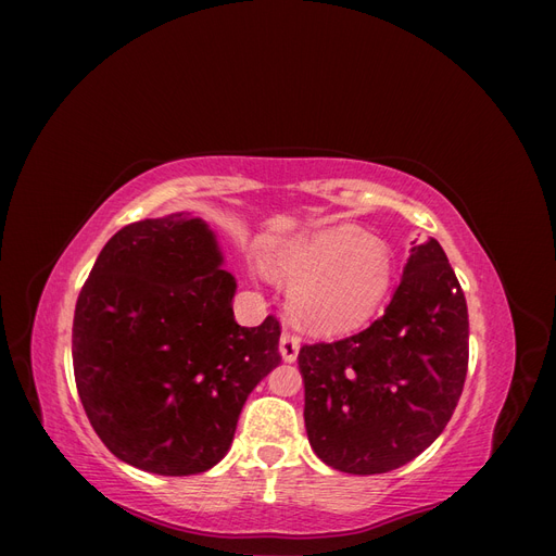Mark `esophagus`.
<instances>
[{
  "instance_id": "obj_1",
  "label": "esophagus",
  "mask_w": 556,
  "mask_h": 556,
  "mask_svg": "<svg viewBox=\"0 0 556 556\" xmlns=\"http://www.w3.org/2000/svg\"><path fill=\"white\" fill-rule=\"evenodd\" d=\"M299 348H301L299 336H294L292 331L285 329L280 333V355H282V359L285 362H294L296 355H299Z\"/></svg>"
}]
</instances>
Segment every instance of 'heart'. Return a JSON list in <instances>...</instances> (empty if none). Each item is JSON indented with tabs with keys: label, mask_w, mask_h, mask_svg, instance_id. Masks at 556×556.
I'll return each mask as SVG.
<instances>
[{
	"label": "heart",
	"mask_w": 556,
	"mask_h": 556,
	"mask_svg": "<svg viewBox=\"0 0 556 556\" xmlns=\"http://www.w3.org/2000/svg\"><path fill=\"white\" fill-rule=\"evenodd\" d=\"M268 274L292 290L290 313L317 336L364 327L394 282V252L355 225L325 227L285 243Z\"/></svg>",
	"instance_id": "heart-1"
}]
</instances>
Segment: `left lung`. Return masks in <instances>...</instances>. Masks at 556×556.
I'll list each match as a JSON object with an SVG mask.
<instances>
[{
  "label": "left lung",
  "instance_id": "8db88e82",
  "mask_svg": "<svg viewBox=\"0 0 556 556\" xmlns=\"http://www.w3.org/2000/svg\"><path fill=\"white\" fill-rule=\"evenodd\" d=\"M466 368V299L441 243L429 239L410 250L371 327L299 350L311 447L352 476L408 464L450 422Z\"/></svg>",
  "mask_w": 556,
  "mask_h": 556
}]
</instances>
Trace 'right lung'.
Segmentation results:
<instances>
[{
    "mask_svg": "<svg viewBox=\"0 0 556 556\" xmlns=\"http://www.w3.org/2000/svg\"><path fill=\"white\" fill-rule=\"evenodd\" d=\"M201 217L123 227L76 301L72 355L83 408L102 443L157 476L220 462L243 403L280 364V323L233 319L237 280Z\"/></svg>",
    "mask_w": 556,
    "mask_h": 556,
    "instance_id": "1",
    "label": "right lung"
}]
</instances>
